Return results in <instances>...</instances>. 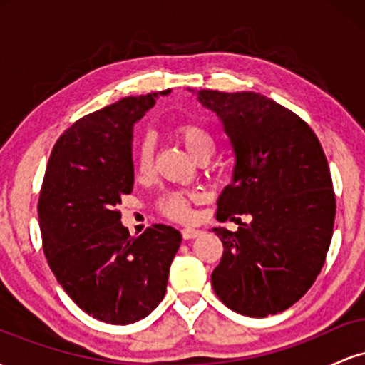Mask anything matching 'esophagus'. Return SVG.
<instances>
[{"instance_id":"34e87169","label":"esophagus","mask_w":365,"mask_h":365,"mask_svg":"<svg viewBox=\"0 0 365 365\" xmlns=\"http://www.w3.org/2000/svg\"><path fill=\"white\" fill-rule=\"evenodd\" d=\"M199 235H200V230H197V228H183L182 230V237L185 238V240H192V238H195Z\"/></svg>"}]
</instances>
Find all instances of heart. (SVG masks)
Wrapping results in <instances>:
<instances>
[{"label": "heart", "instance_id": "b5f03b06", "mask_svg": "<svg viewBox=\"0 0 365 365\" xmlns=\"http://www.w3.org/2000/svg\"><path fill=\"white\" fill-rule=\"evenodd\" d=\"M175 133L185 149L192 156H197L202 150L212 149V137L202 125L194 123V121H185L180 123L175 128ZM154 163V142L150 137H144L139 144H137L135 153H133V166H135V173L139 177H145L150 173ZM199 200V195L190 194V192L173 190L165 194L159 199V211L171 220L185 221L192 217V202Z\"/></svg>", "mask_w": 365, "mask_h": 365}]
</instances>
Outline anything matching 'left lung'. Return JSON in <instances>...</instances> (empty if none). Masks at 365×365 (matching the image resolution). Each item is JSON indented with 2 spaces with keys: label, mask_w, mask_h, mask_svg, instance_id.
I'll use <instances>...</instances> for the list:
<instances>
[{
  "label": "left lung",
  "mask_w": 365,
  "mask_h": 365,
  "mask_svg": "<svg viewBox=\"0 0 365 365\" xmlns=\"http://www.w3.org/2000/svg\"><path fill=\"white\" fill-rule=\"evenodd\" d=\"M194 92V91H192ZM235 154L233 178L217 199L223 255L211 274L226 307L249 317L283 312L316 282L333 237V182L324 150L295 113L255 92L202 89Z\"/></svg>",
  "instance_id": "obj_1"
}]
</instances>
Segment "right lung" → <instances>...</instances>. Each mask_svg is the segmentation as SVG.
I'll use <instances>...</instances> for the list:
<instances>
[{
    "label": "right lung",
    "mask_w": 365,
    "mask_h": 365,
    "mask_svg": "<svg viewBox=\"0 0 365 365\" xmlns=\"http://www.w3.org/2000/svg\"><path fill=\"white\" fill-rule=\"evenodd\" d=\"M166 94L128 96L77 120L46 168L37 204L46 259L70 299L108 324L140 321L158 307L182 244L166 225L130 237L116 209L133 188V123Z\"/></svg>",
    "instance_id": "add662e5"
}]
</instances>
